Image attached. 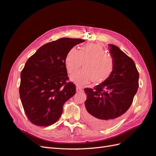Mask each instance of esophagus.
<instances>
[{
    "instance_id": "1",
    "label": "esophagus",
    "mask_w": 156,
    "mask_h": 156,
    "mask_svg": "<svg viewBox=\"0 0 156 156\" xmlns=\"http://www.w3.org/2000/svg\"><path fill=\"white\" fill-rule=\"evenodd\" d=\"M76 91L77 92H82L83 91V88L81 87H79L77 86V88H76Z\"/></svg>"
}]
</instances>
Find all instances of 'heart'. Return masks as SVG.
Returning <instances> with one entry per match:
<instances>
[{
	"instance_id": "obj_1",
	"label": "heart",
	"mask_w": 156,
	"mask_h": 156,
	"mask_svg": "<svg viewBox=\"0 0 156 156\" xmlns=\"http://www.w3.org/2000/svg\"><path fill=\"white\" fill-rule=\"evenodd\" d=\"M85 62L84 69L71 77V80L79 85L93 81L102 83L111 77L115 69V62L112 56L107 54V51L102 45L87 44L78 50L72 48L67 53L65 65L68 73H75Z\"/></svg>"
}]
</instances>
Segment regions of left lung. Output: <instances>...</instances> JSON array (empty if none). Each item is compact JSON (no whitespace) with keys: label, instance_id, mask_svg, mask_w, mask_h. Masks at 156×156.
<instances>
[{"label":"left lung","instance_id":"8db88e82","mask_svg":"<svg viewBox=\"0 0 156 156\" xmlns=\"http://www.w3.org/2000/svg\"><path fill=\"white\" fill-rule=\"evenodd\" d=\"M115 69L106 81L85 88L86 118L91 124L108 128L117 122L133 103L138 90L139 73L132 58L119 47L109 44Z\"/></svg>","mask_w":156,"mask_h":156}]
</instances>
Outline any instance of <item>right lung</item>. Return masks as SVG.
<instances>
[{
  "instance_id": "right-lung-1",
  "label": "right lung",
  "mask_w": 156,
  "mask_h": 156,
  "mask_svg": "<svg viewBox=\"0 0 156 156\" xmlns=\"http://www.w3.org/2000/svg\"><path fill=\"white\" fill-rule=\"evenodd\" d=\"M84 39L62 38L42 46L29 58L21 72L20 96L28 119L40 127L59 119L63 106L76 92L69 81L65 58Z\"/></svg>"
}]
</instances>
